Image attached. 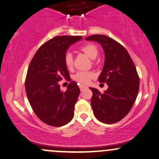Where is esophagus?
<instances>
[{
  "label": "esophagus",
  "instance_id": "1",
  "mask_svg": "<svg viewBox=\"0 0 159 159\" xmlns=\"http://www.w3.org/2000/svg\"><path fill=\"white\" fill-rule=\"evenodd\" d=\"M79 87H80V89H81V91H83L84 89H85V88H87V87H86V86H84V85H80Z\"/></svg>",
  "mask_w": 159,
  "mask_h": 159
}]
</instances>
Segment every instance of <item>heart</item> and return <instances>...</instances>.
<instances>
[{"label": "heart", "instance_id": "b5f03b06", "mask_svg": "<svg viewBox=\"0 0 159 159\" xmlns=\"http://www.w3.org/2000/svg\"><path fill=\"white\" fill-rule=\"evenodd\" d=\"M81 50L84 52L91 59H95L96 58L98 52L96 46L92 44V43H87V44L82 46L81 47ZM64 61L65 65L68 69H71L72 67V66H73V56H72V52H66L65 53ZM93 77H94V74L93 72L79 71L74 75L73 79L81 84H87Z\"/></svg>", "mask_w": 159, "mask_h": 159}]
</instances>
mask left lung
I'll use <instances>...</instances> for the list:
<instances>
[{"mask_svg": "<svg viewBox=\"0 0 159 159\" xmlns=\"http://www.w3.org/2000/svg\"><path fill=\"white\" fill-rule=\"evenodd\" d=\"M87 41L98 42L105 55L104 68L98 77L108 89L101 93L95 88L93 92L91 106L95 118L105 124L121 121L133 107L139 89V77L128 52L118 42L104 35H93Z\"/></svg>", "mask_w": 159, "mask_h": 159, "instance_id": "1", "label": "left lung"}]
</instances>
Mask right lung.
<instances>
[{
    "mask_svg": "<svg viewBox=\"0 0 159 159\" xmlns=\"http://www.w3.org/2000/svg\"><path fill=\"white\" fill-rule=\"evenodd\" d=\"M81 39V36L67 35L52 38L38 49L29 66L25 80L26 96L38 118L49 126H64L74 116L79 87L70 81L63 92L59 81L71 80L64 57L69 47Z\"/></svg>",
    "mask_w": 159,
    "mask_h": 159,
    "instance_id": "1",
    "label": "right lung"
}]
</instances>
